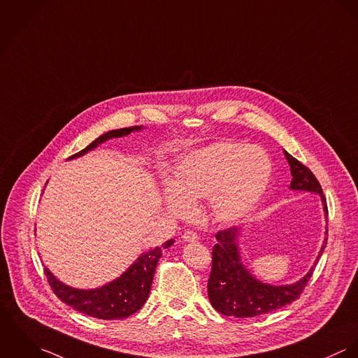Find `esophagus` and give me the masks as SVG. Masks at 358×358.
Segmentation results:
<instances>
[{
    "instance_id": "obj_1",
    "label": "esophagus",
    "mask_w": 358,
    "mask_h": 358,
    "mask_svg": "<svg viewBox=\"0 0 358 358\" xmlns=\"http://www.w3.org/2000/svg\"><path fill=\"white\" fill-rule=\"evenodd\" d=\"M198 235L195 234V232H192V231H187L184 235H182V240L184 241H188V243H195V241H198Z\"/></svg>"
}]
</instances>
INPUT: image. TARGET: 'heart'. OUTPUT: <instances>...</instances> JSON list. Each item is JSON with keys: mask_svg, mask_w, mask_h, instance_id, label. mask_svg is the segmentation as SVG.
Masks as SVG:
<instances>
[{"mask_svg": "<svg viewBox=\"0 0 358 358\" xmlns=\"http://www.w3.org/2000/svg\"><path fill=\"white\" fill-rule=\"evenodd\" d=\"M272 174L268 154L238 143H214L185 155L173 182H166L163 203L177 215L187 217L192 204L210 198L213 217L222 224L247 218L262 198Z\"/></svg>", "mask_w": 358, "mask_h": 358, "instance_id": "obj_1", "label": "heart"}]
</instances>
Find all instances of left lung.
Wrapping results in <instances>:
<instances>
[{
	"mask_svg": "<svg viewBox=\"0 0 358 358\" xmlns=\"http://www.w3.org/2000/svg\"><path fill=\"white\" fill-rule=\"evenodd\" d=\"M284 157L289 164L292 176L289 189L317 194L322 203L325 222L328 224L327 201L317 178L306 166L291 157L287 151H284ZM240 235V228H229L215 235L217 244L213 248V268L207 282V292L213 308L224 316L255 317L278 310L298 299L324 252L328 228L325 227V238L309 272L292 284L280 285L264 282L255 278L244 265L238 247Z\"/></svg>",
	"mask_w": 358,
	"mask_h": 358,
	"instance_id": "left-lung-1",
	"label": "left lung"
}]
</instances>
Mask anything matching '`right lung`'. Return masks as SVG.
<instances>
[{"instance_id":"obj_1","label":"right lung","mask_w":358,"mask_h":358,"mask_svg":"<svg viewBox=\"0 0 358 358\" xmlns=\"http://www.w3.org/2000/svg\"><path fill=\"white\" fill-rule=\"evenodd\" d=\"M143 129V126H131L110 130L101 134L93 143H90L85 150L70 157L69 160L86 155L89 151H93L110 138L123 137L130 134L131 131H141ZM173 243L174 240L170 238L160 247L151 248L140 254V257L120 275V278L108 281L107 284L97 288L80 289L70 287L56 278L46 266L45 275L57 298L80 313L100 320H120L129 317L137 310H140L143 305L147 302L154 280L155 268L162 257V251L164 248H169Z\"/></svg>"}]
</instances>
